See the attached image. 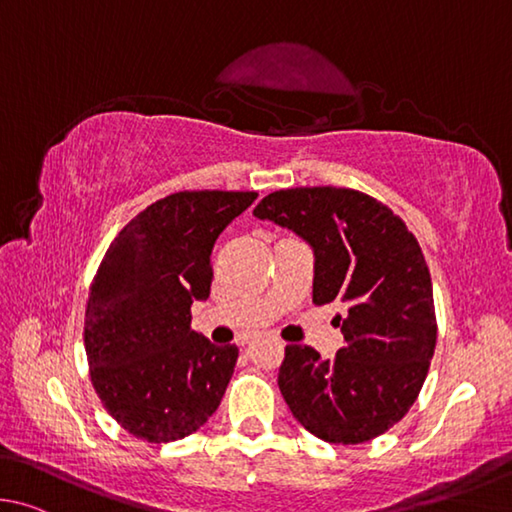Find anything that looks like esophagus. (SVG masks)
Here are the masks:
<instances>
[{
  "label": "esophagus",
  "mask_w": 512,
  "mask_h": 512,
  "mask_svg": "<svg viewBox=\"0 0 512 512\" xmlns=\"http://www.w3.org/2000/svg\"><path fill=\"white\" fill-rule=\"evenodd\" d=\"M251 339H254V337H242V339H240V344H249Z\"/></svg>",
  "instance_id": "34e87169"
}]
</instances>
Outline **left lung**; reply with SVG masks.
Segmentation results:
<instances>
[{"instance_id":"8db88e82","label":"left lung","mask_w":512,"mask_h":512,"mask_svg":"<svg viewBox=\"0 0 512 512\" xmlns=\"http://www.w3.org/2000/svg\"><path fill=\"white\" fill-rule=\"evenodd\" d=\"M254 215L315 249L312 303L346 306V317H337L344 346L333 360H321L312 346H285V402L321 441H373L405 418L434 357V292L423 249L387 204L355 188H285L265 195Z\"/></svg>"}]
</instances>
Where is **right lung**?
<instances>
[{"label":"right lung","instance_id":"obj_1","mask_svg":"<svg viewBox=\"0 0 512 512\" xmlns=\"http://www.w3.org/2000/svg\"><path fill=\"white\" fill-rule=\"evenodd\" d=\"M256 191H179L119 231L89 285V378L116 423L146 443L179 441L218 409L238 360L191 328L211 294V251Z\"/></svg>","mask_w":512,"mask_h":512}]
</instances>
